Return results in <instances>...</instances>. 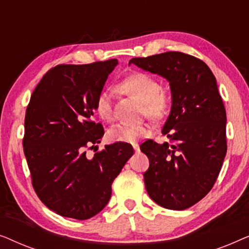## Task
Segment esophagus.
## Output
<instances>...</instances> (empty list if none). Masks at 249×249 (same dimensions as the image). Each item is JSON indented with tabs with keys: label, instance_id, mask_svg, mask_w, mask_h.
Wrapping results in <instances>:
<instances>
[{
	"label": "esophagus",
	"instance_id": "esophagus-1",
	"mask_svg": "<svg viewBox=\"0 0 249 249\" xmlns=\"http://www.w3.org/2000/svg\"><path fill=\"white\" fill-rule=\"evenodd\" d=\"M134 146V149H135V152H139V146L137 145V144H134L132 145Z\"/></svg>",
	"mask_w": 249,
	"mask_h": 249
}]
</instances>
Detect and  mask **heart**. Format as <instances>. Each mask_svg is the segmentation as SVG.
Listing matches in <instances>:
<instances>
[{"label": "heart", "mask_w": 249, "mask_h": 249, "mask_svg": "<svg viewBox=\"0 0 249 249\" xmlns=\"http://www.w3.org/2000/svg\"><path fill=\"white\" fill-rule=\"evenodd\" d=\"M119 87L125 93L134 95L142 102L141 113L154 121H162L170 113L171 96L161 89V85L154 77L146 72H136L125 77L119 83ZM96 113L105 121L113 119V103L110 89L100 90L94 102ZM151 134V125L146 122L120 124L107 132L108 141L114 142H135Z\"/></svg>", "instance_id": "heart-1"}]
</instances>
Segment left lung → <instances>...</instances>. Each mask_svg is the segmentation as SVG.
Returning <instances> with one entry per match:
<instances>
[{"label": "left lung", "mask_w": 249, "mask_h": 249, "mask_svg": "<svg viewBox=\"0 0 249 249\" xmlns=\"http://www.w3.org/2000/svg\"><path fill=\"white\" fill-rule=\"evenodd\" d=\"M130 63L166 78L172 93L162 130L169 142L141 145L149 160L146 190L164 209L186 210L210 193L227 153V114L215 77L205 62L182 52L134 57Z\"/></svg>", "instance_id": "1"}]
</instances>
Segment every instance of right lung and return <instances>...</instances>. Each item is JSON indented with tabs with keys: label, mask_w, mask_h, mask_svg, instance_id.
<instances>
[{
	"label": "right lung",
	"mask_w": 249,
	"mask_h": 249,
	"mask_svg": "<svg viewBox=\"0 0 249 249\" xmlns=\"http://www.w3.org/2000/svg\"><path fill=\"white\" fill-rule=\"evenodd\" d=\"M118 64H59L44 74L25 117L23 152L34 190L59 215L87 220L108 203L112 182L134 154L127 142L97 150L104 129L93 120L94 102ZM94 148L93 158L86 152Z\"/></svg>",
	"instance_id": "1"
}]
</instances>
